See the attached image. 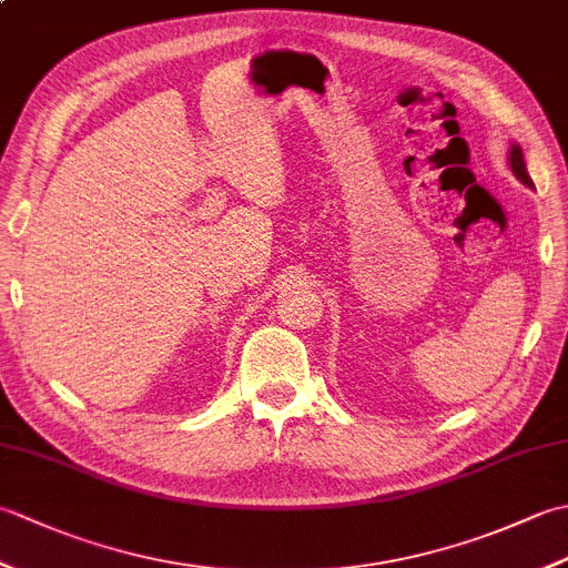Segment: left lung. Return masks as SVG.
I'll return each instance as SVG.
<instances>
[{
  "label": "left lung",
  "mask_w": 568,
  "mask_h": 568,
  "mask_svg": "<svg viewBox=\"0 0 568 568\" xmlns=\"http://www.w3.org/2000/svg\"><path fill=\"white\" fill-rule=\"evenodd\" d=\"M508 161H510V168H513V173H515V178L520 180V183H525L527 187H535V183H532V178L527 175V165H525V159H523V149L517 146H510V153H508Z\"/></svg>",
  "instance_id": "1"
}]
</instances>
